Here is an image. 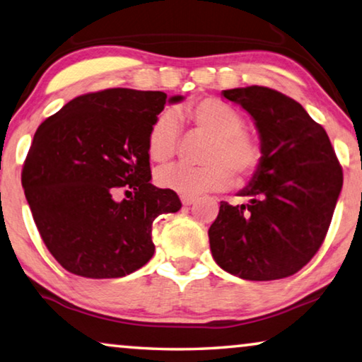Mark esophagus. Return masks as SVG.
I'll list each match as a JSON object with an SVG mask.
<instances>
[{
    "instance_id": "esophagus-1",
    "label": "esophagus",
    "mask_w": 362,
    "mask_h": 362,
    "mask_svg": "<svg viewBox=\"0 0 362 362\" xmlns=\"http://www.w3.org/2000/svg\"><path fill=\"white\" fill-rule=\"evenodd\" d=\"M180 199H182V204L183 206H190V204H193L194 202H197V197H182Z\"/></svg>"
}]
</instances>
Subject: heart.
Wrapping results in <instances>:
<instances>
[{
	"mask_svg": "<svg viewBox=\"0 0 362 362\" xmlns=\"http://www.w3.org/2000/svg\"><path fill=\"white\" fill-rule=\"evenodd\" d=\"M182 116L209 135L202 165L172 164L156 175L158 185L182 197H198L206 192L226 190L232 175L246 180L256 174L264 159L261 141L245 129L243 114L219 98L190 103ZM179 141V122L174 112L165 111L154 119L146 136V150L154 163L174 158Z\"/></svg>",
	"mask_w": 362,
	"mask_h": 362,
	"instance_id": "b5f03b06",
	"label": "heart"
}]
</instances>
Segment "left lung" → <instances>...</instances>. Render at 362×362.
Here are the masks:
<instances>
[{
  "instance_id": "obj_1",
  "label": "left lung",
  "mask_w": 362,
  "mask_h": 362,
  "mask_svg": "<svg viewBox=\"0 0 362 362\" xmlns=\"http://www.w3.org/2000/svg\"><path fill=\"white\" fill-rule=\"evenodd\" d=\"M222 93L255 119L264 159L240 192L248 202H221L208 232L212 257L245 280L290 277L324 243L341 192V165L322 125L290 96L259 85Z\"/></svg>"
}]
</instances>
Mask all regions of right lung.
Returning <instances> with one entry per match:
<instances>
[{"label":"right lung","mask_w":362,"mask_h":362,"mask_svg":"<svg viewBox=\"0 0 362 362\" xmlns=\"http://www.w3.org/2000/svg\"><path fill=\"white\" fill-rule=\"evenodd\" d=\"M165 100L130 88L80 95L33 135L22 187L42 240L71 274L117 279L143 267L153 221L182 208L175 192L150 182L146 136Z\"/></svg>","instance_id":"right-lung-1"}]
</instances>
